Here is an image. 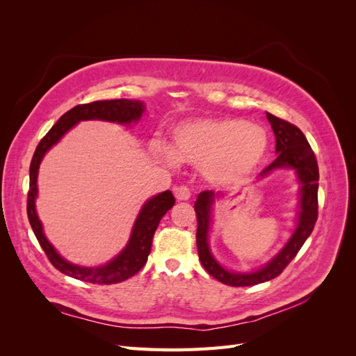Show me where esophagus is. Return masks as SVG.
Wrapping results in <instances>:
<instances>
[{
  "mask_svg": "<svg viewBox=\"0 0 356 356\" xmlns=\"http://www.w3.org/2000/svg\"><path fill=\"white\" fill-rule=\"evenodd\" d=\"M174 195L178 200H188L190 199V190L186 186H178L174 188Z\"/></svg>",
  "mask_w": 356,
  "mask_h": 356,
  "instance_id": "1",
  "label": "esophagus"
}]
</instances>
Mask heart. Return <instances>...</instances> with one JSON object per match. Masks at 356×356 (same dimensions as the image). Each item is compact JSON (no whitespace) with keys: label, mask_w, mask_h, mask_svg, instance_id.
<instances>
[{"label":"heart","mask_w":356,"mask_h":356,"mask_svg":"<svg viewBox=\"0 0 356 356\" xmlns=\"http://www.w3.org/2000/svg\"><path fill=\"white\" fill-rule=\"evenodd\" d=\"M152 149L169 165L179 159L202 166L211 182L227 184L251 175L263 163L268 136L261 126L241 118H197L175 129L172 149L160 143Z\"/></svg>","instance_id":"heart-1"}]
</instances>
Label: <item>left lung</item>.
I'll return each instance as SVG.
<instances>
[{
  "label": "left lung",
  "mask_w": 356,
  "mask_h": 356,
  "mask_svg": "<svg viewBox=\"0 0 356 356\" xmlns=\"http://www.w3.org/2000/svg\"><path fill=\"white\" fill-rule=\"evenodd\" d=\"M267 120L270 122L273 134L276 138V153L277 157L260 172L258 178H264L272 170L279 168H293L297 172V177L301 182L300 188V212L297 229L291 236L284 250L279 252L272 261H268L260 270L252 273H233L225 270L212 257L208 246V232L211 224V211L215 195L212 190L202 191L195 203V211L197 217V252L199 260L211 276L217 281L230 286H251L263 284L275 279L284 272V268L293 261V258L303 246L310 236L318 220V181L319 169L314 149L310 148L305 134L289 122L282 120L270 113H267Z\"/></svg>",
  "instance_id": "left-lung-1"
}]
</instances>
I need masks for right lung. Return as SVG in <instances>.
<instances>
[{"mask_svg": "<svg viewBox=\"0 0 356 356\" xmlns=\"http://www.w3.org/2000/svg\"><path fill=\"white\" fill-rule=\"evenodd\" d=\"M144 108L145 106L141 101L131 99H111L80 104L63 114L58 120V123L50 129L35 148V153L32 156L29 166V191L26 203L28 220L32 230L35 233L38 243L42 248V251L46 252L49 261L63 275L79 279V281L99 285L118 284L136 275L145 266L148 254L152 251L153 236L157 230V225L160 220L163 218V215L174 207L175 197L169 190H166L149 199L138 215L132 230V236L131 239H129L126 248L108 264L101 267L75 266L68 263L67 260H63V258L56 252L55 248H53L50 242L46 239L44 233H42V225L35 211V197L38 193L37 177L41 160L49 149L79 122L104 120L129 124L132 122H138L139 118H141Z\"/></svg>", "mask_w": 356, "mask_h": 356, "instance_id": "right-lung-1", "label": "right lung"}]
</instances>
